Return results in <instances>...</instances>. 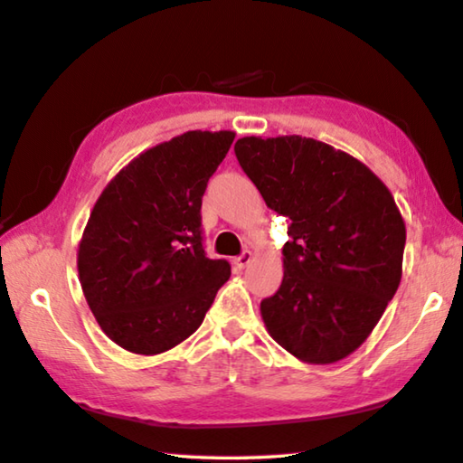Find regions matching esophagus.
<instances>
[{
  "instance_id": "34e87169",
  "label": "esophagus",
  "mask_w": 463,
  "mask_h": 463,
  "mask_svg": "<svg viewBox=\"0 0 463 463\" xmlns=\"http://www.w3.org/2000/svg\"><path fill=\"white\" fill-rule=\"evenodd\" d=\"M250 262H252V252H250V250H244V252H241L238 258H233V266H236L238 270L246 269Z\"/></svg>"
}]
</instances>
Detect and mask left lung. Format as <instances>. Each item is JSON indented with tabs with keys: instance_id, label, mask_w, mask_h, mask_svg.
<instances>
[{
	"instance_id": "8db88e82",
	"label": "left lung",
	"mask_w": 463,
	"mask_h": 463,
	"mask_svg": "<svg viewBox=\"0 0 463 463\" xmlns=\"http://www.w3.org/2000/svg\"><path fill=\"white\" fill-rule=\"evenodd\" d=\"M233 150L266 205L290 219L282 285L260 303L266 329L303 362L344 360L401 285L407 230L391 191L313 137L248 136Z\"/></svg>"
}]
</instances>
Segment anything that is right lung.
<instances>
[{"mask_svg":"<svg viewBox=\"0 0 463 463\" xmlns=\"http://www.w3.org/2000/svg\"><path fill=\"white\" fill-rule=\"evenodd\" d=\"M233 132H186L142 152L97 199L77 254L89 309L111 342L162 354L199 329L232 266L203 248L201 199Z\"/></svg>","mask_w":463,"mask_h":463,"instance_id":"obj_1","label":"right lung"}]
</instances>
